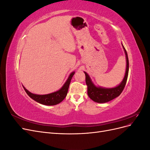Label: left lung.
Here are the masks:
<instances>
[{
  "label": "left lung",
  "instance_id": "left-lung-1",
  "mask_svg": "<svg viewBox=\"0 0 150 150\" xmlns=\"http://www.w3.org/2000/svg\"><path fill=\"white\" fill-rule=\"evenodd\" d=\"M121 44L126 55V67L124 78L122 80L120 84L115 86L114 88H106L101 87V86H97L93 83L91 79L90 78V76L88 75L87 72H86L84 71V74L86 76V85L88 86V96L94 102H96L98 103H104L108 101H110L112 100L113 99L119 96L125 88V86L126 85V81L127 79H128V76L129 60L128 54H127L126 49L122 43Z\"/></svg>",
  "mask_w": 150,
  "mask_h": 150
}]
</instances>
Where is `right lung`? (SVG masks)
Masks as SVG:
<instances>
[{"label":"right lung","mask_w":150,"mask_h":150,"mask_svg":"<svg viewBox=\"0 0 150 150\" xmlns=\"http://www.w3.org/2000/svg\"><path fill=\"white\" fill-rule=\"evenodd\" d=\"M74 71L72 72L69 74V77H68V78L66 80L65 83L64 84V85L61 87V88L57 91L52 93H49L47 94H36L29 91L28 89H25L24 86L23 88L26 93L28 94V96L30 98L34 99L36 102L47 106L56 105V104L62 102L66 98L67 94L68 89H69V87L71 79L72 78V76H74Z\"/></svg>","instance_id":"1"}]
</instances>
